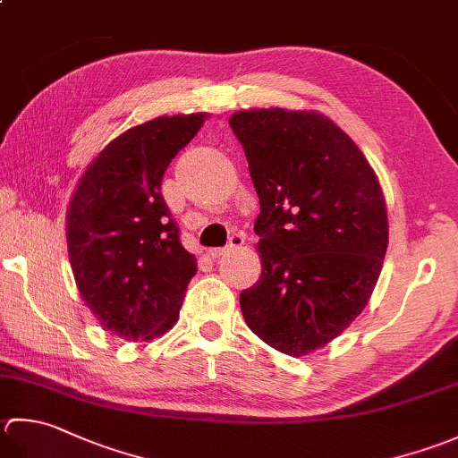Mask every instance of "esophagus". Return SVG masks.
<instances>
[{"label": "esophagus", "instance_id": "34e87169", "mask_svg": "<svg viewBox=\"0 0 458 458\" xmlns=\"http://www.w3.org/2000/svg\"><path fill=\"white\" fill-rule=\"evenodd\" d=\"M246 242V236L242 234V232H234V234L230 236V242L224 248H210L208 250V256H212V258H220V256H224L226 252H230V250H236V248H240L242 244H244Z\"/></svg>", "mask_w": 458, "mask_h": 458}]
</instances>
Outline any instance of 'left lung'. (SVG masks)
Masks as SVG:
<instances>
[{
  "mask_svg": "<svg viewBox=\"0 0 458 458\" xmlns=\"http://www.w3.org/2000/svg\"><path fill=\"white\" fill-rule=\"evenodd\" d=\"M259 199V280L240 293L248 327L285 355L324 347L360 316L389 242L377 176L327 116L254 109L230 116Z\"/></svg>",
  "mask_w": 458,
  "mask_h": 458,
  "instance_id": "left-lung-1",
  "label": "left lung"
}]
</instances>
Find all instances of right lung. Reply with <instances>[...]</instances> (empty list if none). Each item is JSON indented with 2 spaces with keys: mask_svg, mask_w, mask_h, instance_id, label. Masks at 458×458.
Returning <instances> with one entry per match:
<instances>
[{
  "mask_svg": "<svg viewBox=\"0 0 458 458\" xmlns=\"http://www.w3.org/2000/svg\"><path fill=\"white\" fill-rule=\"evenodd\" d=\"M206 114L158 116L103 148L67 212V248L87 308L123 339H150L176 324L196 258L160 192L178 150Z\"/></svg>",
  "mask_w": 458,
  "mask_h": 458,
  "instance_id": "add662e5",
  "label": "right lung"
}]
</instances>
